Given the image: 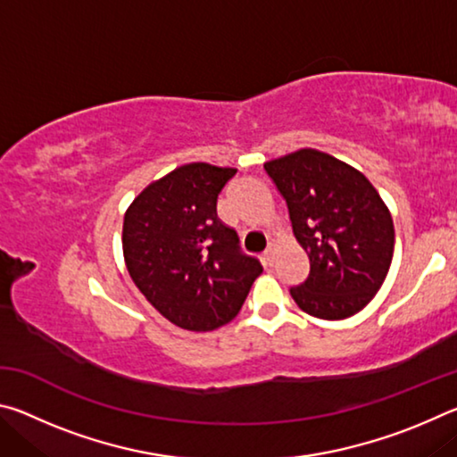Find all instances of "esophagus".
I'll use <instances>...</instances> for the list:
<instances>
[{
  "mask_svg": "<svg viewBox=\"0 0 457 457\" xmlns=\"http://www.w3.org/2000/svg\"><path fill=\"white\" fill-rule=\"evenodd\" d=\"M262 258H264V264L266 266H272L274 264V245H268L266 252H264V256H262Z\"/></svg>",
  "mask_w": 457,
  "mask_h": 457,
  "instance_id": "obj_1",
  "label": "esophagus"
}]
</instances>
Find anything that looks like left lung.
<instances>
[{"mask_svg":"<svg viewBox=\"0 0 457 457\" xmlns=\"http://www.w3.org/2000/svg\"><path fill=\"white\" fill-rule=\"evenodd\" d=\"M286 201L292 231L311 272L290 294L304 312L340 320L362 311L381 288L395 229L377 189L327 153L300 149L264 165Z\"/></svg>","mask_w":457,"mask_h":457,"instance_id":"left-lung-1","label":"left lung"}]
</instances>
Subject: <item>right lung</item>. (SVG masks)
Here are the masks:
<instances>
[{
	"label": "right lung",
	"instance_id": "1",
	"mask_svg": "<svg viewBox=\"0 0 457 457\" xmlns=\"http://www.w3.org/2000/svg\"><path fill=\"white\" fill-rule=\"evenodd\" d=\"M237 169L191 163L151 183L125 213L122 252L143 296L169 322L205 332L239 312L262 274L215 212Z\"/></svg>",
	"mask_w": 457,
	"mask_h": 457
}]
</instances>
